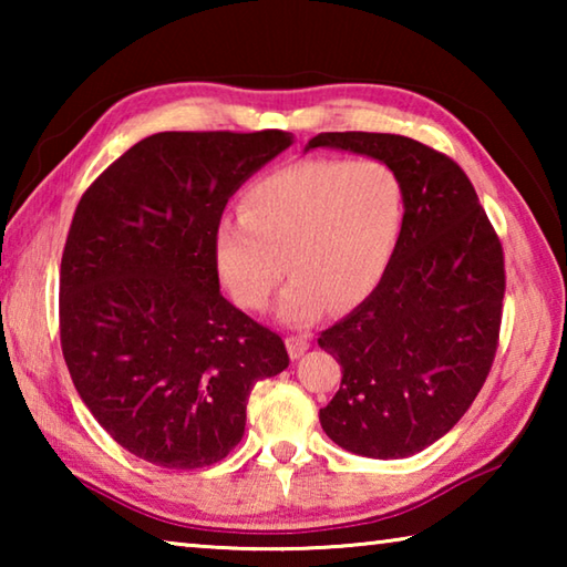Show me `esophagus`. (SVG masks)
Segmentation results:
<instances>
[{
    "instance_id": "obj_1",
    "label": "esophagus",
    "mask_w": 567,
    "mask_h": 567,
    "mask_svg": "<svg viewBox=\"0 0 567 567\" xmlns=\"http://www.w3.org/2000/svg\"><path fill=\"white\" fill-rule=\"evenodd\" d=\"M285 344H287V352H290V358L297 360L310 350V338H307V334H290V338L285 340Z\"/></svg>"
}]
</instances>
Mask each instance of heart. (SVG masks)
Instances as JSON below:
<instances>
[{
	"label": "heart",
	"mask_w": 567,
	"mask_h": 567,
	"mask_svg": "<svg viewBox=\"0 0 567 567\" xmlns=\"http://www.w3.org/2000/svg\"><path fill=\"white\" fill-rule=\"evenodd\" d=\"M405 185L380 159H302L245 189L239 217L215 233V265L245 310L277 302L290 324L318 320L332 302L350 310L378 290L405 227Z\"/></svg>",
	"instance_id": "obj_1"
}]
</instances>
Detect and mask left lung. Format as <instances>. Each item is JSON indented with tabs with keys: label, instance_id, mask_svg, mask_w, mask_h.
<instances>
[{
	"label": "left lung",
	"instance_id": "obj_1",
	"mask_svg": "<svg viewBox=\"0 0 567 567\" xmlns=\"http://www.w3.org/2000/svg\"><path fill=\"white\" fill-rule=\"evenodd\" d=\"M315 147L385 162L408 199L378 290L318 340L342 368L322 430L362 457L415 455L455 427L491 372L505 295L501 239L443 152L380 132H322L305 152Z\"/></svg>",
	"mask_w": 567,
	"mask_h": 567
}]
</instances>
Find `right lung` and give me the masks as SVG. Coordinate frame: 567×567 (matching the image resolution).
I'll return each instance as SVG.
<instances>
[{"instance_id":"add662e5","label":"right lung","mask_w":567,"mask_h":567,"mask_svg":"<svg viewBox=\"0 0 567 567\" xmlns=\"http://www.w3.org/2000/svg\"><path fill=\"white\" fill-rule=\"evenodd\" d=\"M292 145L282 130L159 132L84 192L60 272L64 362L94 420L152 465L207 467L245 435L285 342L219 292L215 233L243 182Z\"/></svg>"}]
</instances>
